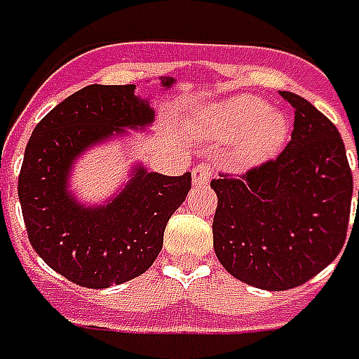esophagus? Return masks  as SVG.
Listing matches in <instances>:
<instances>
[{"label":"esophagus","instance_id":"34e87169","mask_svg":"<svg viewBox=\"0 0 359 359\" xmlns=\"http://www.w3.org/2000/svg\"><path fill=\"white\" fill-rule=\"evenodd\" d=\"M212 179V167L208 163H200L192 169V180L196 187H206Z\"/></svg>","mask_w":359,"mask_h":359}]
</instances>
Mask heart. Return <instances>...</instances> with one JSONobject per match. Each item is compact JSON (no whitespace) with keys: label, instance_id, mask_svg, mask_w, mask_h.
<instances>
[{"label":"heart","instance_id":"1","mask_svg":"<svg viewBox=\"0 0 359 359\" xmlns=\"http://www.w3.org/2000/svg\"><path fill=\"white\" fill-rule=\"evenodd\" d=\"M198 126L208 135L236 141L233 163L248 169L273 159L289 137L285 114L269 109L262 97L240 94L206 106L198 114Z\"/></svg>","mask_w":359,"mask_h":359}]
</instances>
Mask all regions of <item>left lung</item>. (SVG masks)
<instances>
[{"mask_svg": "<svg viewBox=\"0 0 359 359\" xmlns=\"http://www.w3.org/2000/svg\"><path fill=\"white\" fill-rule=\"evenodd\" d=\"M281 96L294 108L285 151L240 179L210 182L218 196L216 257L236 279L263 291L299 287L338 257L353 190L336 126L304 97Z\"/></svg>", "mask_w": 359, "mask_h": 359, "instance_id": "1", "label": "left lung"}]
</instances>
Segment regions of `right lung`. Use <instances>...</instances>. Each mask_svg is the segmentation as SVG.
<instances>
[{"instance_id":"right-lung-1","label":"right lung","mask_w":359,"mask_h":359,"mask_svg":"<svg viewBox=\"0 0 359 359\" xmlns=\"http://www.w3.org/2000/svg\"><path fill=\"white\" fill-rule=\"evenodd\" d=\"M175 78H161L170 88ZM155 119L147 97L128 86L82 88L36 123L19 172L29 241L43 262L88 289H108L145 273L163 248L167 222L184 202L190 172L167 177L133 165L126 187L104 204H82L70 172L88 149L143 131Z\"/></svg>"}]
</instances>
